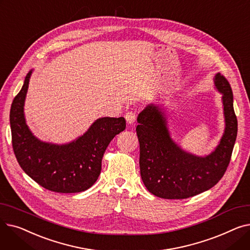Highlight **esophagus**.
I'll list each match as a JSON object with an SVG mask.
<instances>
[{"label":"esophagus","instance_id":"esophagus-1","mask_svg":"<svg viewBox=\"0 0 250 250\" xmlns=\"http://www.w3.org/2000/svg\"><path fill=\"white\" fill-rule=\"evenodd\" d=\"M125 117L126 123H127L128 125H132V124H134L135 121H136V113L133 112V111H128V112L125 113Z\"/></svg>","mask_w":250,"mask_h":250}]
</instances>
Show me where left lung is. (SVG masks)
I'll use <instances>...</instances> for the list:
<instances>
[{
  "mask_svg": "<svg viewBox=\"0 0 250 250\" xmlns=\"http://www.w3.org/2000/svg\"><path fill=\"white\" fill-rule=\"evenodd\" d=\"M214 85L222 94L224 133L215 150L196 156L183 150L171 138L164 111L151 103L138 115L141 177L147 189L158 198L180 200L212 188L224 175L237 137L233 93L224 76L217 73Z\"/></svg>",
  "mask_w": 250,
  "mask_h": 250,
  "instance_id": "1",
  "label": "left lung"
}]
</instances>
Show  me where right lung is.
I'll return each mask as SVG.
<instances>
[{"label":"right lung","mask_w":250,"mask_h":250,"mask_svg":"<svg viewBox=\"0 0 250 250\" xmlns=\"http://www.w3.org/2000/svg\"><path fill=\"white\" fill-rule=\"evenodd\" d=\"M33 70L13 100L10 110L12 145L23 171L42 188L62 193L81 192L98 179L103 154L125 128L124 117H100L86 132L67 144L37 139L26 124L24 104Z\"/></svg>","instance_id":"right-lung-1"}]
</instances>
